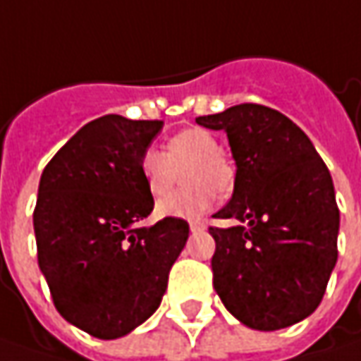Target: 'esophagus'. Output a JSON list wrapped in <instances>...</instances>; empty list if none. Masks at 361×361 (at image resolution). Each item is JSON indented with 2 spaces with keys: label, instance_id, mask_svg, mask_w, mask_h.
Masks as SVG:
<instances>
[{
  "label": "esophagus",
  "instance_id": "obj_1",
  "mask_svg": "<svg viewBox=\"0 0 361 361\" xmlns=\"http://www.w3.org/2000/svg\"><path fill=\"white\" fill-rule=\"evenodd\" d=\"M206 228V224L204 222H200V220H194V222H190V230L196 234V232H200V230H204Z\"/></svg>",
  "mask_w": 361,
  "mask_h": 361
}]
</instances>
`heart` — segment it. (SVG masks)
I'll return each instance as SVG.
<instances>
[{"mask_svg":"<svg viewBox=\"0 0 361 361\" xmlns=\"http://www.w3.org/2000/svg\"><path fill=\"white\" fill-rule=\"evenodd\" d=\"M185 169L183 181L190 188L165 196L155 206L164 218H200L214 206L216 192L226 194L232 190L234 171L222 157L218 139L204 129H185L169 139L165 153L147 149L141 157V178L153 197L167 194Z\"/></svg>","mask_w":361,"mask_h":361,"instance_id":"1","label":"heart"}]
</instances>
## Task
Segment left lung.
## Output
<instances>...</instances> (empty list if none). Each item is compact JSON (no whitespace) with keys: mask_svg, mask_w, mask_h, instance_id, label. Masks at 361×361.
<instances>
[{"mask_svg":"<svg viewBox=\"0 0 361 361\" xmlns=\"http://www.w3.org/2000/svg\"><path fill=\"white\" fill-rule=\"evenodd\" d=\"M197 125L224 131L236 164L234 192L210 228L214 289L238 322L274 331L309 317L337 262L339 210L319 153L289 117L236 104Z\"/></svg>","mask_w":361,"mask_h":361,"instance_id":"obj_1","label":"left lung"}]
</instances>
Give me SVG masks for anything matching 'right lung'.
Returning <instances> with one entry per match:
<instances>
[{
	"instance_id": "right-lung-1",
	"label": "right lung",
	"mask_w": 361,
	"mask_h": 361,
	"mask_svg": "<svg viewBox=\"0 0 361 361\" xmlns=\"http://www.w3.org/2000/svg\"><path fill=\"white\" fill-rule=\"evenodd\" d=\"M161 129L164 121L94 118L39 178V271L58 313L99 339L127 336L157 311L190 236L181 218L139 226L153 210L141 157Z\"/></svg>"
}]
</instances>
